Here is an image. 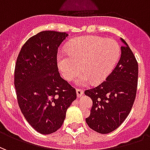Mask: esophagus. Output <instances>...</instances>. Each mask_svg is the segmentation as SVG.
<instances>
[{
  "label": "esophagus",
  "instance_id": "esophagus-1",
  "mask_svg": "<svg viewBox=\"0 0 150 150\" xmlns=\"http://www.w3.org/2000/svg\"><path fill=\"white\" fill-rule=\"evenodd\" d=\"M76 94H77V96H78V97H81L82 96H83V91L82 89H79V88H77V89H76Z\"/></svg>",
  "mask_w": 150,
  "mask_h": 150
}]
</instances>
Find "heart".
Listing matches in <instances>:
<instances>
[{"label":"heart","instance_id":"1","mask_svg":"<svg viewBox=\"0 0 150 150\" xmlns=\"http://www.w3.org/2000/svg\"><path fill=\"white\" fill-rule=\"evenodd\" d=\"M66 54H59L57 62L62 77L76 79L79 86L99 84L110 75L120 56V47L113 39L98 36H85L72 40L66 47Z\"/></svg>","mask_w":150,"mask_h":150}]
</instances>
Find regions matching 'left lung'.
<instances>
[{"mask_svg": "<svg viewBox=\"0 0 150 150\" xmlns=\"http://www.w3.org/2000/svg\"><path fill=\"white\" fill-rule=\"evenodd\" d=\"M121 56L106 80L84 94L91 98L92 107L86 118L96 132L106 134L122 124L132 109L137 94L138 63L125 40L121 38Z\"/></svg>", "mask_w": 150, "mask_h": 150, "instance_id": "1", "label": "left lung"}]
</instances>
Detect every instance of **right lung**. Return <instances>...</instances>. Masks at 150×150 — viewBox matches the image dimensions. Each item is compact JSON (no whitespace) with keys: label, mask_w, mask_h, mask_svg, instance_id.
I'll return each mask as SVG.
<instances>
[{"label":"right lung","mask_w":150,"mask_h":150,"mask_svg":"<svg viewBox=\"0 0 150 150\" xmlns=\"http://www.w3.org/2000/svg\"><path fill=\"white\" fill-rule=\"evenodd\" d=\"M68 34L42 31L30 38L16 61L14 86L18 105L29 124L42 134L61 128L76 91L60 76L57 53Z\"/></svg>","instance_id":"obj_1"}]
</instances>
